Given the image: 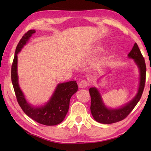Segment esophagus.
I'll list each match as a JSON object with an SVG mask.
<instances>
[{"mask_svg":"<svg viewBox=\"0 0 151 151\" xmlns=\"http://www.w3.org/2000/svg\"><path fill=\"white\" fill-rule=\"evenodd\" d=\"M78 86L79 87L81 88H85L89 86V83L86 81L83 80V81H81L80 83H78Z\"/></svg>","mask_w":151,"mask_h":151,"instance_id":"esophagus-1","label":"esophagus"}]
</instances>
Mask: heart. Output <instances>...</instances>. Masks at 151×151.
<instances>
[{
    "mask_svg": "<svg viewBox=\"0 0 151 151\" xmlns=\"http://www.w3.org/2000/svg\"><path fill=\"white\" fill-rule=\"evenodd\" d=\"M102 49L101 48H99V47H98V48H96L95 49H94V52H99V51H101Z\"/></svg>",
    "mask_w": 151,
    "mask_h": 151,
    "instance_id": "1",
    "label": "heart"
}]
</instances>
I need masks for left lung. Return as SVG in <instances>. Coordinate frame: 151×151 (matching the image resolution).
Returning <instances> with one entry per match:
<instances>
[{
  "mask_svg": "<svg viewBox=\"0 0 151 151\" xmlns=\"http://www.w3.org/2000/svg\"><path fill=\"white\" fill-rule=\"evenodd\" d=\"M129 58L134 59L140 70V85L137 96L126 105L118 109H109L104 106L101 96L96 88H90L89 93L91 98V111L95 121L103 124H111L121 121L129 115L140 101L143 93L146 81V64L144 57L137 43H134L131 52L129 53Z\"/></svg>",
  "mask_w": 151,
  "mask_h": 151,
  "instance_id": "1",
  "label": "left lung"
}]
</instances>
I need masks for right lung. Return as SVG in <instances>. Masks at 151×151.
Instances as JSON below:
<instances>
[{"label":"right lung","mask_w":151,"mask_h":151,"mask_svg":"<svg viewBox=\"0 0 151 151\" xmlns=\"http://www.w3.org/2000/svg\"><path fill=\"white\" fill-rule=\"evenodd\" d=\"M35 32V30L27 31L17 46L11 66V81L18 103L24 113L40 124L53 126L60 123L65 119L69 108L70 99L78 91V85L75 81L59 84L50 100L45 106L39 108L32 107L27 103L18 83L17 54Z\"/></svg>","instance_id":"right-lung-1"}]
</instances>
